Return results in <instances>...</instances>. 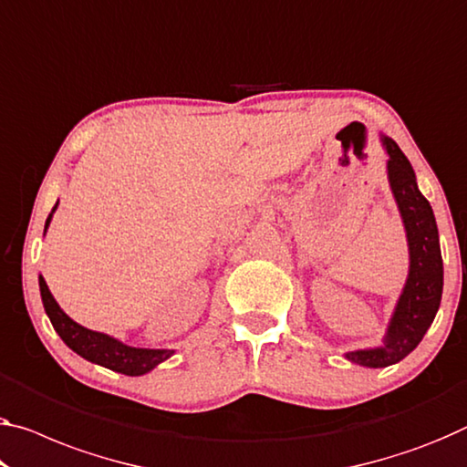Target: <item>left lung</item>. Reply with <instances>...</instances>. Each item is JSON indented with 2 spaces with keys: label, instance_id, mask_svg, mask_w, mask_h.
Listing matches in <instances>:
<instances>
[{
  "label": "left lung",
  "instance_id": "obj_1",
  "mask_svg": "<svg viewBox=\"0 0 467 467\" xmlns=\"http://www.w3.org/2000/svg\"><path fill=\"white\" fill-rule=\"evenodd\" d=\"M382 146L389 154L390 190L407 232L409 275L382 347L347 353L348 361L365 368H389L411 353L432 326L442 296V256L432 206L420 192L411 162L397 141L382 135Z\"/></svg>",
  "mask_w": 467,
  "mask_h": 467
}]
</instances>
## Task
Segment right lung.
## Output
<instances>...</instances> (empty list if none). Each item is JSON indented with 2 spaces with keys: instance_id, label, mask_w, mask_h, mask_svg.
Instances as JSON below:
<instances>
[{
  "instance_id": "right-lung-1",
  "label": "right lung",
  "mask_w": 467,
  "mask_h": 467,
  "mask_svg": "<svg viewBox=\"0 0 467 467\" xmlns=\"http://www.w3.org/2000/svg\"><path fill=\"white\" fill-rule=\"evenodd\" d=\"M56 206H58V202H56ZM56 206L52 209V213L56 211ZM49 221H52V214H49L46 221V229L49 225ZM39 290H41V300H43V306H46L47 317L52 321L54 329L58 332L64 344L91 363H98L102 365V368H109L125 376H143L148 374V371H152L159 363L167 361V358L175 353V350H167V348L127 347V344L112 338L109 334L93 332V329L78 326L77 321L70 319L68 315L62 311L60 305L56 303V298L47 288L46 279L41 275H39Z\"/></svg>"
}]
</instances>
